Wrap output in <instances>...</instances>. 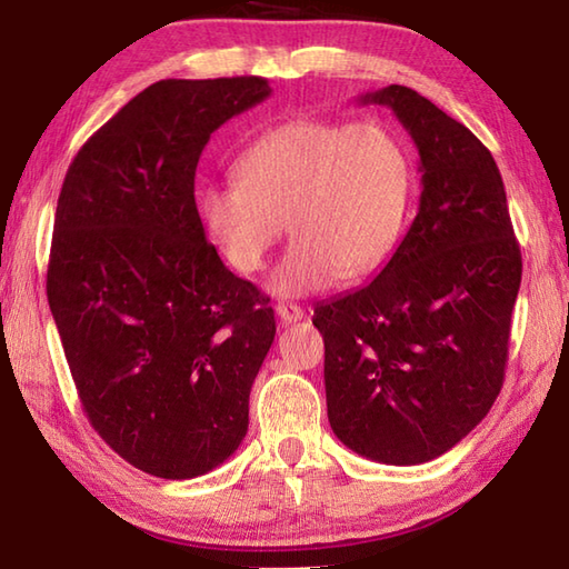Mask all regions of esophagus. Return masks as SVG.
Segmentation results:
<instances>
[{"mask_svg": "<svg viewBox=\"0 0 569 569\" xmlns=\"http://www.w3.org/2000/svg\"><path fill=\"white\" fill-rule=\"evenodd\" d=\"M276 316H278V320H281L283 325H291V322L303 320V308L296 306V303H278L276 306Z\"/></svg>", "mask_w": 569, "mask_h": 569, "instance_id": "esophagus-1", "label": "esophagus"}]
</instances>
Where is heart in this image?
Returning a JSON list of instances; mask_svg holds the SVG:
<instances>
[{"instance_id":"obj_1","label":"heart","mask_w":569,"mask_h":569,"mask_svg":"<svg viewBox=\"0 0 569 569\" xmlns=\"http://www.w3.org/2000/svg\"><path fill=\"white\" fill-rule=\"evenodd\" d=\"M237 178L200 192V217L224 259L259 271L286 227L296 237L276 266V296H308L337 278L377 271L401 239L413 198L406 143L381 122L291 119L239 153Z\"/></svg>"}]
</instances>
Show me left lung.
Here are the masks:
<instances>
[{"mask_svg": "<svg viewBox=\"0 0 569 569\" xmlns=\"http://www.w3.org/2000/svg\"><path fill=\"white\" fill-rule=\"evenodd\" d=\"M391 107L420 156V204L381 273L316 308L332 432L383 465H422L475 430L497 401L521 288L503 180L489 149L403 84Z\"/></svg>", "mask_w": 569, "mask_h": 569, "instance_id": "left-lung-1", "label": "left lung"}]
</instances>
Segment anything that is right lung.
I'll list each match as a JSON object with an SVG mask.
<instances>
[{
	"mask_svg": "<svg viewBox=\"0 0 569 569\" xmlns=\"http://www.w3.org/2000/svg\"><path fill=\"white\" fill-rule=\"evenodd\" d=\"M271 94L257 76L161 80L84 141L60 188L46 293L90 426L161 479L208 475L249 428L276 335L204 239V143Z\"/></svg>",
	"mask_w": 569,
	"mask_h": 569,
	"instance_id": "right-lung-1",
	"label": "right lung"
}]
</instances>
